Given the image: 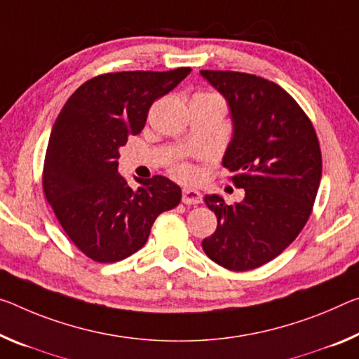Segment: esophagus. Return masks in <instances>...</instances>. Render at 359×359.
Instances as JSON below:
<instances>
[{
    "label": "esophagus",
    "mask_w": 359,
    "mask_h": 359,
    "mask_svg": "<svg viewBox=\"0 0 359 359\" xmlns=\"http://www.w3.org/2000/svg\"><path fill=\"white\" fill-rule=\"evenodd\" d=\"M182 201L185 204H200L203 201V195L198 190L184 189L182 190Z\"/></svg>",
    "instance_id": "34e87169"
}]
</instances>
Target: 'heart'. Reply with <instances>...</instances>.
<instances>
[{
	"mask_svg": "<svg viewBox=\"0 0 359 359\" xmlns=\"http://www.w3.org/2000/svg\"><path fill=\"white\" fill-rule=\"evenodd\" d=\"M198 95H212V97H217V95L210 94V93H201ZM174 175L179 180L191 182V180L196 179V170L193 169V166L189 163H179V164H175V166H174Z\"/></svg>",
	"mask_w": 359,
	"mask_h": 359,
	"instance_id": "b5f03b06",
	"label": "heart"
}]
</instances>
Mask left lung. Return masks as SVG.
Segmentation results:
<instances>
[{
  "instance_id": "left-lung-1",
  "label": "left lung",
  "mask_w": 359,
  "mask_h": 359,
  "mask_svg": "<svg viewBox=\"0 0 359 359\" xmlns=\"http://www.w3.org/2000/svg\"><path fill=\"white\" fill-rule=\"evenodd\" d=\"M200 73L229 104L233 135L222 166L244 189L233 206L220 195L204 198L217 229L203 251L229 270H252L280 255L309 220L321 182L320 144L302 108L276 83L240 72Z\"/></svg>"
}]
</instances>
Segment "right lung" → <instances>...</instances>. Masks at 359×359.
Here are the masks:
<instances>
[{
    "instance_id": "add662e5",
    "label": "right lung",
    "mask_w": 359,
    "mask_h": 359,
    "mask_svg": "<svg viewBox=\"0 0 359 359\" xmlns=\"http://www.w3.org/2000/svg\"><path fill=\"white\" fill-rule=\"evenodd\" d=\"M190 72L95 76L57 116L44 159V195L68 238L93 260L111 264L137 252L158 215L180 203V187L163 175L130 189L118 174V158L129 135L144 129L153 102Z\"/></svg>"
}]
</instances>
